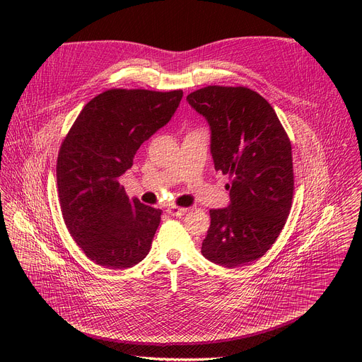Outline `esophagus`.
Returning <instances> with one entry per match:
<instances>
[{"instance_id":"esophagus-1","label":"esophagus","mask_w":362,"mask_h":362,"mask_svg":"<svg viewBox=\"0 0 362 362\" xmlns=\"http://www.w3.org/2000/svg\"><path fill=\"white\" fill-rule=\"evenodd\" d=\"M187 211H189V208H182V206H176V205H171L167 208V213L170 216H176V217L185 216Z\"/></svg>"}]
</instances>
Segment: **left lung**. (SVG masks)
<instances>
[{"instance_id": "obj_1", "label": "left lung", "mask_w": 362, "mask_h": 362, "mask_svg": "<svg viewBox=\"0 0 362 362\" xmlns=\"http://www.w3.org/2000/svg\"><path fill=\"white\" fill-rule=\"evenodd\" d=\"M211 129L216 170L232 176L230 204L211 210L202 255L227 269L258 259L286 224L293 197L292 146L276 111L243 86H206L186 97Z\"/></svg>"}]
</instances>
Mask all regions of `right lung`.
<instances>
[{"label":"right lung","mask_w":362,"mask_h":362,"mask_svg":"<svg viewBox=\"0 0 362 362\" xmlns=\"http://www.w3.org/2000/svg\"><path fill=\"white\" fill-rule=\"evenodd\" d=\"M182 97L180 89H108L83 107L63 141L57 160L63 218L95 264L123 270L148 255L161 210L130 201L119 177Z\"/></svg>","instance_id":"add662e5"}]
</instances>
